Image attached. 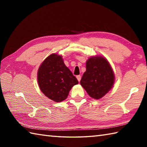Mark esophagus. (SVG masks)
Masks as SVG:
<instances>
[{
    "instance_id": "esophagus-1",
    "label": "esophagus",
    "mask_w": 147,
    "mask_h": 147,
    "mask_svg": "<svg viewBox=\"0 0 147 147\" xmlns=\"http://www.w3.org/2000/svg\"><path fill=\"white\" fill-rule=\"evenodd\" d=\"M76 78L78 79V82H80V80H81V78H82V76H81L80 75H78V76H76Z\"/></svg>"
}]
</instances>
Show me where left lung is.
I'll return each mask as SVG.
<instances>
[{
  "label": "left lung",
  "instance_id": "1",
  "mask_svg": "<svg viewBox=\"0 0 147 147\" xmlns=\"http://www.w3.org/2000/svg\"><path fill=\"white\" fill-rule=\"evenodd\" d=\"M114 82L113 71L105 58L98 56L88 59L80 84L91 97L102 98L111 90Z\"/></svg>",
  "mask_w": 147,
  "mask_h": 147
}]
</instances>
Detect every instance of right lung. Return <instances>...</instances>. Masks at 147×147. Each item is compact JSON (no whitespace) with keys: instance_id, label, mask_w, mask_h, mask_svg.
<instances>
[{"instance_id":"add662e5","label":"right lung","mask_w":147,"mask_h":147,"mask_svg":"<svg viewBox=\"0 0 147 147\" xmlns=\"http://www.w3.org/2000/svg\"><path fill=\"white\" fill-rule=\"evenodd\" d=\"M38 82L43 94L57 102L64 100L72 87L78 83L61 56L55 54L47 57L40 66Z\"/></svg>"}]
</instances>
